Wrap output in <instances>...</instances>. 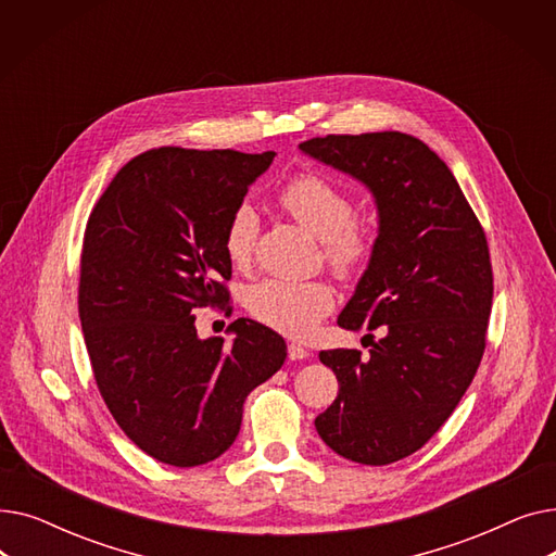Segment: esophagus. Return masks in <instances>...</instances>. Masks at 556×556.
Listing matches in <instances>:
<instances>
[{
	"label": "esophagus",
	"mask_w": 556,
	"mask_h": 556,
	"mask_svg": "<svg viewBox=\"0 0 556 556\" xmlns=\"http://www.w3.org/2000/svg\"><path fill=\"white\" fill-rule=\"evenodd\" d=\"M308 356H311V354H308L306 346L295 344V342L288 344V358H290V361H304V358H308Z\"/></svg>",
	"instance_id": "1"
}]
</instances>
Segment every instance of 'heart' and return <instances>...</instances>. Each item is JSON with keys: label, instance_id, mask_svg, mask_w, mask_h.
Wrapping results in <instances>:
<instances>
[{"label": "heart", "instance_id": "heart-1", "mask_svg": "<svg viewBox=\"0 0 556 556\" xmlns=\"http://www.w3.org/2000/svg\"><path fill=\"white\" fill-rule=\"evenodd\" d=\"M283 212L323 245V258L340 279L365 273L376 252L371 225L354 218V202L317 173L295 175L281 191ZM258 237V216L241 202L227 218L223 248L231 266H250ZM333 288L323 279H261L245 293V308L256 323L290 338H306L333 311Z\"/></svg>", "mask_w": 556, "mask_h": 556}]
</instances>
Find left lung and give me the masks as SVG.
Instances as JSON below:
<instances>
[{
  "label": "left lung",
  "mask_w": 556,
  "mask_h": 556,
  "mask_svg": "<svg viewBox=\"0 0 556 556\" xmlns=\"http://www.w3.org/2000/svg\"><path fill=\"white\" fill-rule=\"evenodd\" d=\"M300 149L363 182L378 210L376 252L338 325L381 338L367 333V358L319 352L340 390L315 428L346 459L392 464L444 426L482 361L493 300L484 229L451 168L413 135H327Z\"/></svg>",
  "instance_id": "left-lung-1"
}]
</instances>
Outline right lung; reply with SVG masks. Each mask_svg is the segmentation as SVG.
<instances>
[{
	"instance_id": "right-lung-1",
	"label": "right lung",
	"mask_w": 556,
	"mask_h": 556,
	"mask_svg": "<svg viewBox=\"0 0 556 556\" xmlns=\"http://www.w3.org/2000/svg\"><path fill=\"white\" fill-rule=\"evenodd\" d=\"M275 153L164 149L114 175L85 227L78 315L99 392L143 453L170 466L223 455L248 394L286 361L273 329L239 317L200 340L195 311L229 302L225 225Z\"/></svg>"
}]
</instances>
